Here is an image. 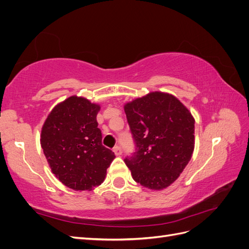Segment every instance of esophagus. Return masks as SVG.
Segmentation results:
<instances>
[{
  "label": "esophagus",
  "mask_w": 249,
  "mask_h": 249,
  "mask_svg": "<svg viewBox=\"0 0 249 249\" xmlns=\"http://www.w3.org/2000/svg\"><path fill=\"white\" fill-rule=\"evenodd\" d=\"M113 153L115 154V156H120L122 155V148H120L119 146H115L114 148H113Z\"/></svg>",
  "instance_id": "obj_1"
}]
</instances>
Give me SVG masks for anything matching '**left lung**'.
<instances>
[{
  "label": "left lung",
  "mask_w": 249,
  "mask_h": 249,
  "mask_svg": "<svg viewBox=\"0 0 249 249\" xmlns=\"http://www.w3.org/2000/svg\"><path fill=\"white\" fill-rule=\"evenodd\" d=\"M124 109L137 146V153L124 163L135 182L163 190L191 160L195 119L178 97L162 91L127 102Z\"/></svg>",
  "instance_id": "left-lung-1"
}]
</instances>
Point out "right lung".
<instances>
[{
	"label": "right lung",
	"mask_w": 249,
	"mask_h": 249,
	"mask_svg": "<svg viewBox=\"0 0 249 249\" xmlns=\"http://www.w3.org/2000/svg\"><path fill=\"white\" fill-rule=\"evenodd\" d=\"M100 109L99 104L71 95L52 109L41 127L40 144L52 172L74 191L100 186L115 159L102 144L96 122Z\"/></svg>",
	"instance_id": "obj_1"
}]
</instances>
